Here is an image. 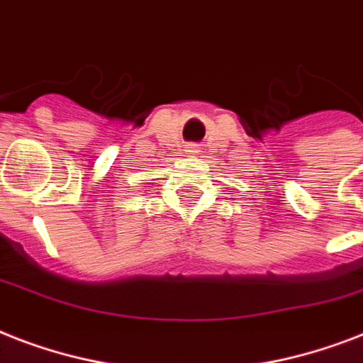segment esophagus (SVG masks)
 Returning a JSON list of instances; mask_svg holds the SVG:
<instances>
[{
    "mask_svg": "<svg viewBox=\"0 0 363 363\" xmlns=\"http://www.w3.org/2000/svg\"><path fill=\"white\" fill-rule=\"evenodd\" d=\"M184 150H186V154H194V152H198V147H196V145H186Z\"/></svg>",
    "mask_w": 363,
    "mask_h": 363,
    "instance_id": "esophagus-1",
    "label": "esophagus"
}]
</instances>
